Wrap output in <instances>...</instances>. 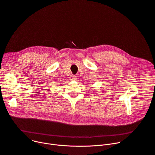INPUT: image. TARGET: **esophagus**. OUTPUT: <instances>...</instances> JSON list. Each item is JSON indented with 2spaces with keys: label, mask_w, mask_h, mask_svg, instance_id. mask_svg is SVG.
I'll use <instances>...</instances> for the list:
<instances>
[{
  "label": "esophagus",
  "mask_w": 155,
  "mask_h": 155,
  "mask_svg": "<svg viewBox=\"0 0 155 155\" xmlns=\"http://www.w3.org/2000/svg\"><path fill=\"white\" fill-rule=\"evenodd\" d=\"M77 79V77L75 75H71L70 76V80H75Z\"/></svg>",
  "instance_id": "obj_1"
}]
</instances>
